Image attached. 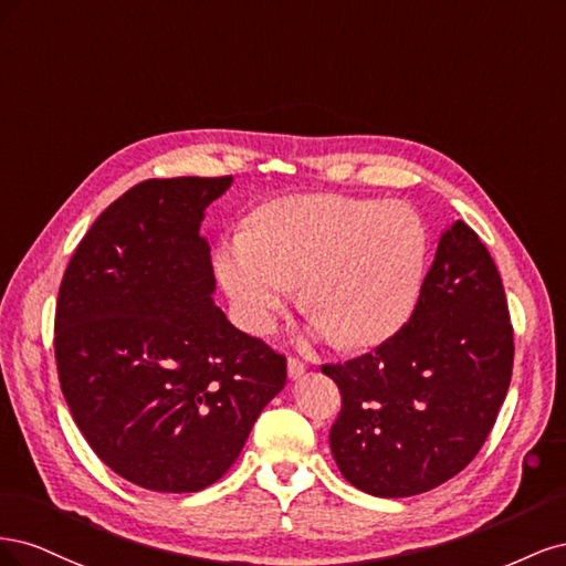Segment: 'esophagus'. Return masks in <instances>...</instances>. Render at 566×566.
I'll return each instance as SVG.
<instances>
[{
	"instance_id": "obj_1",
	"label": "esophagus",
	"mask_w": 566,
	"mask_h": 566,
	"mask_svg": "<svg viewBox=\"0 0 566 566\" xmlns=\"http://www.w3.org/2000/svg\"><path fill=\"white\" fill-rule=\"evenodd\" d=\"M304 373H306V364L302 361V358L290 356V358H287V375H290V378L297 380V378H302Z\"/></svg>"
}]
</instances>
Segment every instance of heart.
Wrapping results in <instances>:
<instances>
[{
    "instance_id": "obj_1",
    "label": "heart",
    "mask_w": 566,
    "mask_h": 566,
    "mask_svg": "<svg viewBox=\"0 0 566 566\" xmlns=\"http://www.w3.org/2000/svg\"><path fill=\"white\" fill-rule=\"evenodd\" d=\"M427 233L403 202L293 196L256 210L227 235L217 273L250 333H269L302 283L304 312L337 347L389 339L413 314Z\"/></svg>"
}]
</instances>
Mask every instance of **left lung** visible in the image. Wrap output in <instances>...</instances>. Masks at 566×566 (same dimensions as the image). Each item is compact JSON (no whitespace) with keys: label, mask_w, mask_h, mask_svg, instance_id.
<instances>
[{"label":"left lung","mask_w":566,"mask_h":566,"mask_svg":"<svg viewBox=\"0 0 566 566\" xmlns=\"http://www.w3.org/2000/svg\"><path fill=\"white\" fill-rule=\"evenodd\" d=\"M512 358L501 273L482 238L455 221L401 328L364 356L321 368L342 394L331 427L342 476L382 499L449 482L491 434Z\"/></svg>","instance_id":"left-lung-1"}]
</instances>
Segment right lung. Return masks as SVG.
Returning a JSON list of instances; mask_svg holds the SVG:
<instances>
[{"mask_svg":"<svg viewBox=\"0 0 566 566\" xmlns=\"http://www.w3.org/2000/svg\"><path fill=\"white\" fill-rule=\"evenodd\" d=\"M231 177L148 179L98 214L63 273L54 352L92 451L127 482L193 493L227 474L285 356L212 302L202 212Z\"/></svg>","mask_w":566,"mask_h":566,"instance_id":"1","label":"right lung"}]
</instances>
